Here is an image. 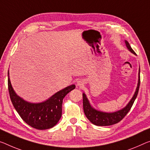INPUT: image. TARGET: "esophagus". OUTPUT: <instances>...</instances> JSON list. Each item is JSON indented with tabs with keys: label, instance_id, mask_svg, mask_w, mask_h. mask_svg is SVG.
<instances>
[{
	"label": "esophagus",
	"instance_id": "1",
	"mask_svg": "<svg viewBox=\"0 0 150 150\" xmlns=\"http://www.w3.org/2000/svg\"><path fill=\"white\" fill-rule=\"evenodd\" d=\"M83 81L82 80H78V81L77 82V85L78 86H82V85H83Z\"/></svg>",
	"mask_w": 150,
	"mask_h": 150
}]
</instances>
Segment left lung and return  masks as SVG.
Masks as SVG:
<instances>
[{"instance_id":"1","label":"left lung","mask_w":150,"mask_h":150,"mask_svg":"<svg viewBox=\"0 0 150 150\" xmlns=\"http://www.w3.org/2000/svg\"><path fill=\"white\" fill-rule=\"evenodd\" d=\"M125 44L127 47L128 48V50L131 53L136 55L135 52L131 48L129 43H128V41H125ZM138 77H139V78H138V84L134 95H133L132 98H131V100L129 101V103H128L127 105L125 108H123V109L118 110V111L114 112H105L94 109L90 105V103L88 98L86 97V94L83 93V109H84V114L87 117V119L92 123L94 124V125L98 126L112 125L121 121L130 110L131 108L133 106V103H134L135 98H136L137 96L140 85V68L139 70V76Z\"/></svg>"}]
</instances>
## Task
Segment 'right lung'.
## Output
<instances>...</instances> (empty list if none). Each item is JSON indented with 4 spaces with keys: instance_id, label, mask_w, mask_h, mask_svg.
Masks as SVG:
<instances>
[{
    "instance_id": "right-lung-1",
    "label": "right lung",
    "mask_w": 150,
    "mask_h": 150,
    "mask_svg": "<svg viewBox=\"0 0 150 150\" xmlns=\"http://www.w3.org/2000/svg\"><path fill=\"white\" fill-rule=\"evenodd\" d=\"M75 88L74 84L70 85L43 103H28L19 97L14 91L8 72V88L13 105L23 120L37 129H47L56 125L62 117L64 98Z\"/></svg>"
}]
</instances>
